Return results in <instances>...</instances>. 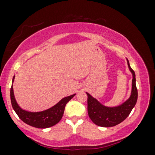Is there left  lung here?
Returning <instances> with one entry per match:
<instances>
[{"label": "left lung", "mask_w": 155, "mask_h": 155, "mask_svg": "<svg viewBox=\"0 0 155 155\" xmlns=\"http://www.w3.org/2000/svg\"><path fill=\"white\" fill-rule=\"evenodd\" d=\"M128 66L132 73V89L131 94L128 100L118 107H109L102 105L95 98L92 97L89 93L87 94V110L89 117L94 124L102 127H112L120 124L129 115L132 109L137 103L138 91L136 85L135 73L129 65Z\"/></svg>", "instance_id": "8db88e82"}]
</instances>
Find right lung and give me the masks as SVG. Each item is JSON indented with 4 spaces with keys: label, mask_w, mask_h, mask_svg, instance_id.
I'll use <instances>...</instances> for the list:
<instances>
[{
    "label": "right lung",
    "mask_w": 155,
    "mask_h": 155,
    "mask_svg": "<svg viewBox=\"0 0 155 155\" xmlns=\"http://www.w3.org/2000/svg\"><path fill=\"white\" fill-rule=\"evenodd\" d=\"M14 77L13 78V81L14 80ZM10 94L12 107L18 118L25 124L38 128H49L57 124L62 118L67 102H69L73 98V97L75 95L74 94L63 98L61 101L58 102L56 105L46 110L33 113V112H28L22 110L18 105L14 97L13 85L11 87Z\"/></svg>",
    "instance_id": "right-lung-1"
}]
</instances>
